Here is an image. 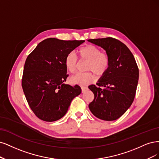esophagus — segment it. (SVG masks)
Wrapping results in <instances>:
<instances>
[{
  "label": "esophagus",
  "mask_w": 159,
  "mask_h": 159,
  "mask_svg": "<svg viewBox=\"0 0 159 159\" xmlns=\"http://www.w3.org/2000/svg\"><path fill=\"white\" fill-rule=\"evenodd\" d=\"M87 90H88V87L86 86H81V90L82 93H84Z\"/></svg>",
  "instance_id": "1"
}]
</instances>
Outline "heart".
Segmentation results:
<instances>
[{
    "label": "heart",
    "instance_id": "b5f03b06",
    "mask_svg": "<svg viewBox=\"0 0 159 159\" xmlns=\"http://www.w3.org/2000/svg\"><path fill=\"white\" fill-rule=\"evenodd\" d=\"M78 53L81 61H86V73H78L70 77V82L79 85H86L93 83L95 80V76H102L106 74L109 69L110 59L106 52H101L99 48L92 44H87L80 48ZM79 64L78 58L73 53H69L65 59L66 69L71 73L77 70ZM92 72H91V71Z\"/></svg>",
    "mask_w": 159,
    "mask_h": 159
}]
</instances>
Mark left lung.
Masks as SVG:
<instances>
[{
	"label": "left lung",
	"instance_id": "8db88e82",
	"mask_svg": "<svg viewBox=\"0 0 159 159\" xmlns=\"http://www.w3.org/2000/svg\"><path fill=\"white\" fill-rule=\"evenodd\" d=\"M89 42L106 50L110 59L109 69L96 85L89 89L94 95L89 105L93 114L105 121L118 119L134 100L139 68L127 46L113 38L90 39Z\"/></svg>",
	"mask_w": 159,
	"mask_h": 159
}]
</instances>
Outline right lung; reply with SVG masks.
I'll use <instances>...</instances> for the list:
<instances>
[{"instance_id": "add662e5", "label": "right lung", "mask_w": 159, "mask_h": 159, "mask_svg": "<svg viewBox=\"0 0 159 159\" xmlns=\"http://www.w3.org/2000/svg\"><path fill=\"white\" fill-rule=\"evenodd\" d=\"M84 40L48 38L30 53L24 64L22 86L30 108L38 118L55 121L63 117L71 101L81 93L79 85L65 84V59Z\"/></svg>"}]
</instances>
